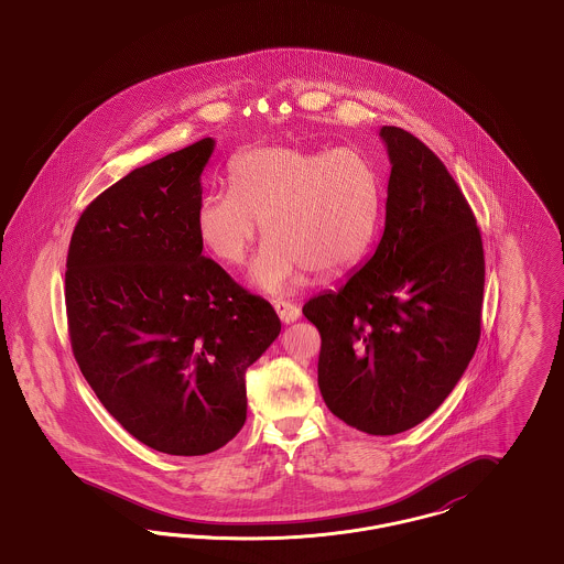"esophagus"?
Segmentation results:
<instances>
[{
    "label": "esophagus",
    "mask_w": 564,
    "mask_h": 564,
    "mask_svg": "<svg viewBox=\"0 0 564 564\" xmlns=\"http://www.w3.org/2000/svg\"><path fill=\"white\" fill-rule=\"evenodd\" d=\"M274 311L279 315V319L283 323H294L300 319V308L292 304V302H283V300H276L274 302Z\"/></svg>",
    "instance_id": "esophagus-1"
}]
</instances>
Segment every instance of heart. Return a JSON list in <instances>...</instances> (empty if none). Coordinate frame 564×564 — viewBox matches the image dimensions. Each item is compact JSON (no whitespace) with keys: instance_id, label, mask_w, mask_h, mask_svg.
<instances>
[{"instance_id":"b5f03b06","label":"heart","mask_w":564,"mask_h":564,"mask_svg":"<svg viewBox=\"0 0 564 564\" xmlns=\"http://www.w3.org/2000/svg\"><path fill=\"white\" fill-rule=\"evenodd\" d=\"M228 175L232 189L205 192L196 205L198 241L237 267L264 221L270 239L251 279L269 294H290L306 270L332 276L352 269L375 241L382 184L355 148H251L230 161Z\"/></svg>"}]
</instances>
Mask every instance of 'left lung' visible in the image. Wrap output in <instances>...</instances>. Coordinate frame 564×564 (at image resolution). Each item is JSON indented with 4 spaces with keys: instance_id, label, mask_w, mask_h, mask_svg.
<instances>
[{
    "instance_id": "left-lung-1",
    "label": "left lung",
    "mask_w": 564,
    "mask_h": 564,
    "mask_svg": "<svg viewBox=\"0 0 564 564\" xmlns=\"http://www.w3.org/2000/svg\"><path fill=\"white\" fill-rule=\"evenodd\" d=\"M391 161L375 256L302 313L322 334L323 402L355 430H412L451 395L482 322L484 249L476 217L430 148L382 127Z\"/></svg>"
}]
</instances>
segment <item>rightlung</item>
Instances as JSON below:
<instances>
[{"label": "right lung", "mask_w": 564, "mask_h": 564, "mask_svg": "<svg viewBox=\"0 0 564 564\" xmlns=\"http://www.w3.org/2000/svg\"><path fill=\"white\" fill-rule=\"evenodd\" d=\"M205 137L131 171L76 224L65 272L72 350L141 444L209 455L245 425V372L281 332L274 308L203 256L194 214Z\"/></svg>", "instance_id": "add662e5"}]
</instances>
